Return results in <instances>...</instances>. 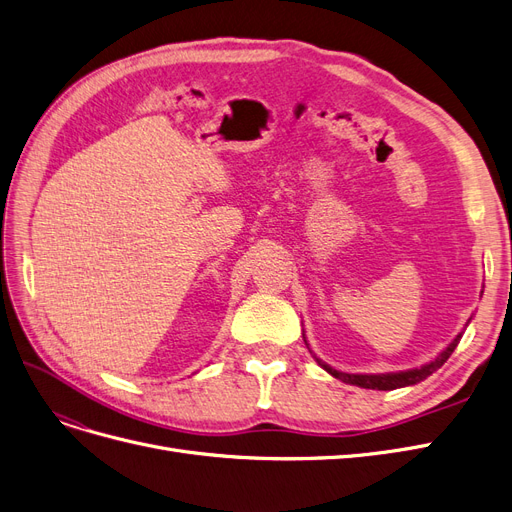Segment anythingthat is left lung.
Here are the masks:
<instances>
[{
  "instance_id": "1",
  "label": "left lung",
  "mask_w": 512,
  "mask_h": 512,
  "mask_svg": "<svg viewBox=\"0 0 512 512\" xmlns=\"http://www.w3.org/2000/svg\"><path fill=\"white\" fill-rule=\"evenodd\" d=\"M462 334H458L452 344L447 346V349L431 363H426L422 367H418V370H407V372H397V374H344V372H338L334 370V367H330L327 363H323L321 359H317V363L323 367L325 372H330L334 378L346 382V384H355V386H361V388H372V391H393V388H401V386H410V384H416L424 378L431 376L433 372H437L439 367L449 359V355L454 353V349L458 346ZM306 342V340H304Z\"/></svg>"
}]
</instances>
